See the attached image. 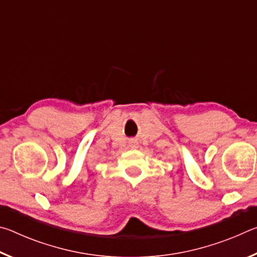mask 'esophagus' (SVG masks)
<instances>
[{
    "label": "esophagus",
    "mask_w": 257,
    "mask_h": 257,
    "mask_svg": "<svg viewBox=\"0 0 257 257\" xmlns=\"http://www.w3.org/2000/svg\"><path fill=\"white\" fill-rule=\"evenodd\" d=\"M129 146H130V149H137L138 143L136 141H130L129 142Z\"/></svg>",
    "instance_id": "obj_1"
}]
</instances>
